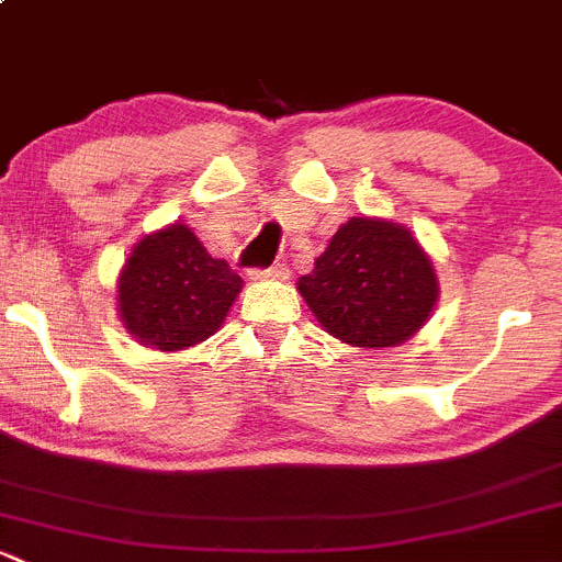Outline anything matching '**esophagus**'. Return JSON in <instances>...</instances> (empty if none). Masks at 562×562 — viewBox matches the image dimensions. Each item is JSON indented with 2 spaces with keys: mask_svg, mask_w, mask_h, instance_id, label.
Returning <instances> with one entry per match:
<instances>
[{
  "mask_svg": "<svg viewBox=\"0 0 562 562\" xmlns=\"http://www.w3.org/2000/svg\"><path fill=\"white\" fill-rule=\"evenodd\" d=\"M288 274H291L288 263H274V266H269V269L256 271V274H252V280H288Z\"/></svg>",
  "mask_w": 562,
  "mask_h": 562,
  "instance_id": "34e87169",
  "label": "esophagus"
}]
</instances>
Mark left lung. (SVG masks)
Listing matches in <instances>:
<instances>
[{
  "instance_id": "left-lung-1",
  "label": "left lung",
  "mask_w": 562,
  "mask_h": 562,
  "mask_svg": "<svg viewBox=\"0 0 562 562\" xmlns=\"http://www.w3.org/2000/svg\"><path fill=\"white\" fill-rule=\"evenodd\" d=\"M296 288L326 334L363 350L409 341L439 301L430 256L409 228L387 217L341 223Z\"/></svg>"
}]
</instances>
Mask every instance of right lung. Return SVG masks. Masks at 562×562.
<instances>
[{
  "label": "right lung",
  "instance_id": "right-lung-1",
  "mask_svg": "<svg viewBox=\"0 0 562 562\" xmlns=\"http://www.w3.org/2000/svg\"><path fill=\"white\" fill-rule=\"evenodd\" d=\"M115 288L123 328L142 347L177 352L217 334L241 277L210 256L186 223H169L134 245Z\"/></svg>",
  "mask_w": 562,
  "mask_h": 562
}]
</instances>
